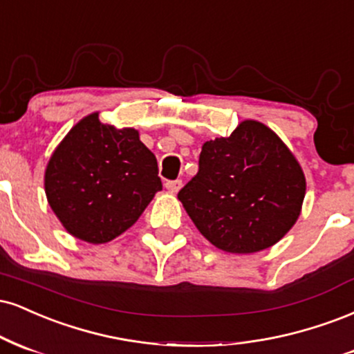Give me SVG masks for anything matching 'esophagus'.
Returning a JSON list of instances; mask_svg holds the SVG:
<instances>
[{
  "label": "esophagus",
  "mask_w": 354,
  "mask_h": 354,
  "mask_svg": "<svg viewBox=\"0 0 354 354\" xmlns=\"http://www.w3.org/2000/svg\"><path fill=\"white\" fill-rule=\"evenodd\" d=\"M165 187H167L169 192L177 194L178 190H180V187H182V180H167V182H165Z\"/></svg>",
  "instance_id": "obj_1"
}]
</instances>
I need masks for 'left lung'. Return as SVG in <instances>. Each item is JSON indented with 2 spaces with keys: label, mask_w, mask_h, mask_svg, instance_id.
<instances>
[{
  "label": "left lung",
  "mask_w": 354,
  "mask_h": 354,
  "mask_svg": "<svg viewBox=\"0 0 354 354\" xmlns=\"http://www.w3.org/2000/svg\"><path fill=\"white\" fill-rule=\"evenodd\" d=\"M305 190L300 164L280 137L265 124L243 120L228 137L202 145L197 176L177 197L212 245L255 253L295 225Z\"/></svg>",
  "instance_id": "1"
}]
</instances>
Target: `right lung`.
<instances>
[{"instance_id": "1", "label": "right lung", "mask_w": 354, "mask_h": 354, "mask_svg": "<svg viewBox=\"0 0 354 354\" xmlns=\"http://www.w3.org/2000/svg\"><path fill=\"white\" fill-rule=\"evenodd\" d=\"M156 156L132 127L89 114L53 152L44 174L49 205L71 235L106 243L127 230L162 190Z\"/></svg>"}]
</instances>
